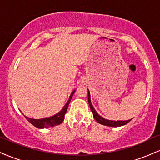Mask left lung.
Here are the masks:
<instances>
[{"label":"left lung","mask_w":160,"mask_h":160,"mask_svg":"<svg viewBox=\"0 0 160 160\" xmlns=\"http://www.w3.org/2000/svg\"><path fill=\"white\" fill-rule=\"evenodd\" d=\"M88 102H89V107H90V109L92 112V114L93 117H94V119L98 123L104 125V126H112V127H117V126H123V125H126V123H128L129 121H131V120H126V121H113V120H106V119L103 118L101 116H99L97 112L95 111V110L93 108V106L92 105L91 103V101H90V94H89V92L88 90Z\"/></svg>","instance_id":"1"}]
</instances>
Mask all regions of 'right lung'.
Returning a JSON list of instances; mask_svg holds the SVG:
<instances>
[{
  "mask_svg": "<svg viewBox=\"0 0 160 160\" xmlns=\"http://www.w3.org/2000/svg\"><path fill=\"white\" fill-rule=\"evenodd\" d=\"M74 93V91L72 92V93L71 94L69 100L68 101V102L64 106V108H62V110L59 113H58L57 114L52 116L51 117H48V118H44V119H40V120H35V119H31L29 117H25V118L27 119L29 122L32 123L33 126H34L37 128H47V127H52V126H56L57 125L61 124L63 122L64 119H65V115L67 112L68 107V104L71 102V98H72L73 94Z\"/></svg>",
  "mask_w": 160,
  "mask_h": 160,
  "instance_id": "right-lung-1",
  "label": "right lung"
}]
</instances>
